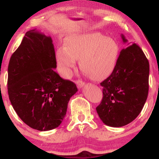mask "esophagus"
Wrapping results in <instances>:
<instances>
[{
    "instance_id": "obj_1",
    "label": "esophagus",
    "mask_w": 159,
    "mask_h": 159,
    "mask_svg": "<svg viewBox=\"0 0 159 159\" xmlns=\"http://www.w3.org/2000/svg\"><path fill=\"white\" fill-rule=\"evenodd\" d=\"M76 84H77L78 89H81L84 86V82L81 81V80H78V81H76Z\"/></svg>"
}]
</instances>
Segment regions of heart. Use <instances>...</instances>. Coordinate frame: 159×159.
Returning <instances> with one entry per match:
<instances>
[{"label": "heart", "instance_id": "heart-1", "mask_svg": "<svg viewBox=\"0 0 159 159\" xmlns=\"http://www.w3.org/2000/svg\"><path fill=\"white\" fill-rule=\"evenodd\" d=\"M65 47H58L55 61L64 78L72 75L80 60L81 70L95 81H102L112 73L119 55V45L111 38L98 33L72 35L65 39Z\"/></svg>", "mask_w": 159, "mask_h": 159}]
</instances>
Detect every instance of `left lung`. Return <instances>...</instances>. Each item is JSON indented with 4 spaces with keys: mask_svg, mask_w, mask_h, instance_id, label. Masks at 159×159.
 I'll return each mask as SVG.
<instances>
[{
    "mask_svg": "<svg viewBox=\"0 0 159 159\" xmlns=\"http://www.w3.org/2000/svg\"><path fill=\"white\" fill-rule=\"evenodd\" d=\"M121 38L127 43L123 34ZM149 75V61L138 45L122 49L113 72L100 84L103 98L96 111L103 123L122 127L135 119L147 101Z\"/></svg>",
    "mask_w": 159,
    "mask_h": 159,
    "instance_id": "obj_1",
    "label": "left lung"
}]
</instances>
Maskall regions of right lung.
Returning a JSON list of instances; mask_svg holds the SVG:
<instances>
[{
  "label": "right lung",
  "mask_w": 159,
  "mask_h": 159,
  "mask_svg": "<svg viewBox=\"0 0 159 159\" xmlns=\"http://www.w3.org/2000/svg\"><path fill=\"white\" fill-rule=\"evenodd\" d=\"M51 36L36 29L25 34L8 66V94L14 110L25 123L39 131L61 125L70 98L78 88L61 78Z\"/></svg>",
  "instance_id": "obj_1"
}]
</instances>
